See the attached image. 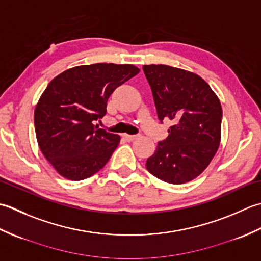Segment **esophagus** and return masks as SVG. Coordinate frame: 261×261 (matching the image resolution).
Instances as JSON below:
<instances>
[{
  "label": "esophagus",
  "instance_id": "1",
  "mask_svg": "<svg viewBox=\"0 0 261 261\" xmlns=\"http://www.w3.org/2000/svg\"><path fill=\"white\" fill-rule=\"evenodd\" d=\"M137 137H138L137 135H134V136H131V135H123V138H124V139H125L126 141H132V140H135Z\"/></svg>",
  "mask_w": 261,
  "mask_h": 261
}]
</instances>
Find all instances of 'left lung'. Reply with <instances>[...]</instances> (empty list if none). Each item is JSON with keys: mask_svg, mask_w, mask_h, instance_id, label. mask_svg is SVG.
Listing matches in <instances>:
<instances>
[{"mask_svg": "<svg viewBox=\"0 0 261 261\" xmlns=\"http://www.w3.org/2000/svg\"><path fill=\"white\" fill-rule=\"evenodd\" d=\"M151 87L158 119L171 120L168 137L147 159V170L169 184H184L202 174L221 140L222 108L202 77L167 65L142 67Z\"/></svg>", "mask_w": 261, "mask_h": 261, "instance_id": "8db88e82", "label": "left lung"}]
</instances>
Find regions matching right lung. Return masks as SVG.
<instances>
[{"label":"right lung","instance_id":"right-lung-1","mask_svg":"<svg viewBox=\"0 0 261 261\" xmlns=\"http://www.w3.org/2000/svg\"><path fill=\"white\" fill-rule=\"evenodd\" d=\"M134 65L76 66L49 83L35 109L39 148L59 175L82 180L101 170L120 136L93 124L107 114L116 87L139 73Z\"/></svg>","mask_w":261,"mask_h":261}]
</instances>
